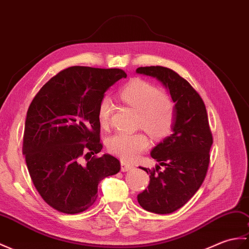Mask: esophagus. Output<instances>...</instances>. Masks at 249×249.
Segmentation results:
<instances>
[{
  "instance_id": "1",
  "label": "esophagus",
  "mask_w": 249,
  "mask_h": 249,
  "mask_svg": "<svg viewBox=\"0 0 249 249\" xmlns=\"http://www.w3.org/2000/svg\"><path fill=\"white\" fill-rule=\"evenodd\" d=\"M134 165L130 164V163H127L125 161H121V171L122 172H126V171H129L131 170Z\"/></svg>"
}]
</instances>
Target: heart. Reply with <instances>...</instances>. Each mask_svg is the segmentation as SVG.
Here are the masks:
<instances>
[{
    "mask_svg": "<svg viewBox=\"0 0 249 249\" xmlns=\"http://www.w3.org/2000/svg\"><path fill=\"white\" fill-rule=\"evenodd\" d=\"M122 100L139 112V125L155 138H162L171 131L174 124V105L169 96L161 94L153 84L142 79H134L121 91ZM113 101L109 95L102 97L97 107V118L101 126L106 128L110 123ZM147 137L138 134H117L108 139L107 147L111 154L123 160L131 161L148 147Z\"/></svg>",
    "mask_w": 249,
    "mask_h": 249,
    "instance_id": "1",
    "label": "heart"
}]
</instances>
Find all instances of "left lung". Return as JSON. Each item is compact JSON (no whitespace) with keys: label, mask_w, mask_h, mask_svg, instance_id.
Segmentation results:
<instances>
[{"label":"left lung","mask_w":249,"mask_h":249,"mask_svg":"<svg viewBox=\"0 0 249 249\" xmlns=\"http://www.w3.org/2000/svg\"><path fill=\"white\" fill-rule=\"evenodd\" d=\"M137 74L161 83L174 103L172 135L151 152L158 163L149 173V184L138 194V203L146 211L167 214L181 208L196 193L207 174L213 143L206 106L199 94L186 79L164 67H141ZM160 166L165 170L159 171Z\"/></svg>","instance_id":"8db88e82"}]
</instances>
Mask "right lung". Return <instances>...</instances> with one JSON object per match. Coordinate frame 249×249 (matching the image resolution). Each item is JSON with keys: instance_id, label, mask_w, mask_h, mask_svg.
<instances>
[{"instance_id": "1", "label": "right lung", "mask_w": 249, "mask_h": 249, "mask_svg": "<svg viewBox=\"0 0 249 249\" xmlns=\"http://www.w3.org/2000/svg\"><path fill=\"white\" fill-rule=\"evenodd\" d=\"M126 76L122 69L70 67L51 78L30 105L23 154L35 187L57 211L75 214L87 210L97 197L101 180L120 171L113 156L92 155L103 148L98 104ZM84 155L86 164L81 162Z\"/></svg>"}]
</instances>
